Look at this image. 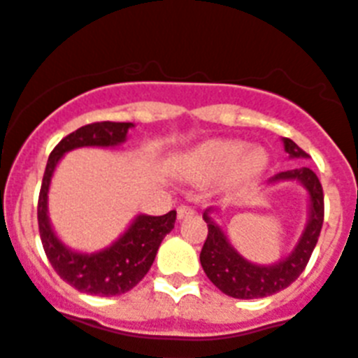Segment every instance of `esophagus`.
<instances>
[{
  "label": "esophagus",
  "mask_w": 358,
  "mask_h": 358,
  "mask_svg": "<svg viewBox=\"0 0 358 358\" xmlns=\"http://www.w3.org/2000/svg\"><path fill=\"white\" fill-rule=\"evenodd\" d=\"M194 214V208L188 205H181L179 208H177V217L179 220H185V217H190V215Z\"/></svg>",
  "instance_id": "1"
}]
</instances>
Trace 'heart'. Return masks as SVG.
<instances>
[{
    "label": "heart",
    "instance_id": "b5f03b06",
    "mask_svg": "<svg viewBox=\"0 0 358 358\" xmlns=\"http://www.w3.org/2000/svg\"><path fill=\"white\" fill-rule=\"evenodd\" d=\"M268 155L264 148H252L243 141L215 138L186 153L185 170L197 181L212 182L229 176L232 185H245L264 172Z\"/></svg>",
    "mask_w": 358,
    "mask_h": 358
}]
</instances>
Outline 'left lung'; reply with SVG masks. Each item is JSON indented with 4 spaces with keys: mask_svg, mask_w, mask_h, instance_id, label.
Here are the masks:
<instances>
[{
    "mask_svg": "<svg viewBox=\"0 0 358 358\" xmlns=\"http://www.w3.org/2000/svg\"><path fill=\"white\" fill-rule=\"evenodd\" d=\"M285 152L291 159H307L306 152L298 148L291 138H283ZM298 181L306 186L309 194V220L298 239L296 247L289 256L273 265H256L245 259L238 250L232 247L227 234L223 232L215 220L212 217L214 208H206L203 214L208 236L201 249L199 259L203 271L215 287L232 298L252 300V298L271 296L274 292L289 287L294 280L303 273L307 262L311 258L313 250L317 247L320 236L322 223H324V190L318 181L317 173L311 168L302 166L294 170L276 173L268 179V182Z\"/></svg>",
    "mask_w": 358,
    "mask_h": 358,
    "instance_id": "obj_1",
    "label": "left lung"
}]
</instances>
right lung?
<instances>
[{
  "label": "right lung",
  "instance_id": "1",
  "mask_svg": "<svg viewBox=\"0 0 358 358\" xmlns=\"http://www.w3.org/2000/svg\"><path fill=\"white\" fill-rule=\"evenodd\" d=\"M131 122H93L69 133L49 155L40 199H38V229L47 259L58 276L80 292L94 296H117L128 292L152 267L159 245L176 225V210L164 215H137L129 229L115 243L99 252H75L62 243L47 215V192L55 168L64 155L75 148L119 146L128 137Z\"/></svg>",
  "mask_w": 358,
  "mask_h": 358
}]
</instances>
